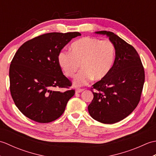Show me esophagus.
<instances>
[{"label": "esophagus", "mask_w": 156, "mask_h": 156, "mask_svg": "<svg viewBox=\"0 0 156 156\" xmlns=\"http://www.w3.org/2000/svg\"><path fill=\"white\" fill-rule=\"evenodd\" d=\"M84 90V88H77L76 90V93H80V92H82Z\"/></svg>", "instance_id": "34e87169"}]
</instances>
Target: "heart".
Segmentation results:
<instances>
[{
	"mask_svg": "<svg viewBox=\"0 0 156 156\" xmlns=\"http://www.w3.org/2000/svg\"><path fill=\"white\" fill-rule=\"evenodd\" d=\"M115 60V48L112 43L105 39L86 37L71 45V52L59 51L58 63L66 76L73 78L80 68L82 70L76 76V86L87 84L93 79L98 81L107 77Z\"/></svg>",
	"mask_w": 156,
	"mask_h": 156,
	"instance_id": "b5f03b06",
	"label": "heart"
}]
</instances>
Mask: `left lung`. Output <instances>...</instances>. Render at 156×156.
Here are the masks:
<instances>
[{
  "label": "left lung",
  "instance_id": "8db88e82",
  "mask_svg": "<svg viewBox=\"0 0 156 156\" xmlns=\"http://www.w3.org/2000/svg\"><path fill=\"white\" fill-rule=\"evenodd\" d=\"M109 37L115 49V59L110 72L92 85L94 98L88 112L96 121L113 124L130 115L140 101L145 72L135 49L114 33L95 32Z\"/></svg>",
  "mask_w": 156,
  "mask_h": 156
}]
</instances>
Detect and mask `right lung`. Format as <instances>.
Returning a JSON list of instances; mask_svg holds the SVG:
<instances>
[{
	"instance_id": "right-lung-1",
	"label": "right lung",
	"mask_w": 156,
	"mask_h": 156,
	"mask_svg": "<svg viewBox=\"0 0 156 156\" xmlns=\"http://www.w3.org/2000/svg\"><path fill=\"white\" fill-rule=\"evenodd\" d=\"M79 32L49 33L24 43L13 57L9 68L10 91L15 105L31 120L46 123L64 113L74 90L58 63V55Z\"/></svg>"
}]
</instances>
